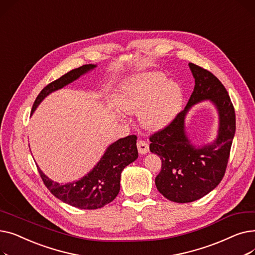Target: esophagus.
Returning a JSON list of instances; mask_svg holds the SVG:
<instances>
[{"instance_id":"34e87169","label":"esophagus","mask_w":255,"mask_h":255,"mask_svg":"<svg viewBox=\"0 0 255 255\" xmlns=\"http://www.w3.org/2000/svg\"><path fill=\"white\" fill-rule=\"evenodd\" d=\"M137 150H138L139 154H141V155H144L146 153H149V151H150L149 144L146 143L145 141H143V140H138L137 141Z\"/></svg>"}]
</instances>
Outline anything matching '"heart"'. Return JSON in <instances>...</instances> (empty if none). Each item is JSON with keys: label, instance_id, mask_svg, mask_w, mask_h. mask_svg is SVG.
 <instances>
[{"label": "heart", "instance_id": "heart-1", "mask_svg": "<svg viewBox=\"0 0 255 255\" xmlns=\"http://www.w3.org/2000/svg\"><path fill=\"white\" fill-rule=\"evenodd\" d=\"M183 100L180 85L160 72L130 76L115 94L120 109L128 114L138 113L140 125L149 131H159L168 126L180 113Z\"/></svg>", "mask_w": 255, "mask_h": 255}]
</instances>
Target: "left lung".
<instances>
[{"mask_svg": "<svg viewBox=\"0 0 255 255\" xmlns=\"http://www.w3.org/2000/svg\"><path fill=\"white\" fill-rule=\"evenodd\" d=\"M195 86L183 112L163 130L150 137V151L161 159L155 179L158 191L175 203H191L215 189L221 182L236 132V115L231 98L220 80L210 71L189 63ZM209 101L219 114L217 138L194 146L186 135L184 120L197 103Z\"/></svg>", "mask_w": 255, "mask_h": 255, "instance_id": "left-lung-1", "label": "left lung"}]
</instances>
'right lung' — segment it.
I'll return each instance as SVG.
<instances>
[{
  "label": "right lung",
  "mask_w": 255,
  "mask_h": 255,
  "mask_svg": "<svg viewBox=\"0 0 255 255\" xmlns=\"http://www.w3.org/2000/svg\"><path fill=\"white\" fill-rule=\"evenodd\" d=\"M96 67L97 65L94 64L84 65L47 85L37 96L32 114L49 94L73 83ZM136 139L135 135H128L110 144L97 164L78 181L66 184L53 182L44 175L38 165L37 167L47 189L63 203L78 209H99L113 202L119 194L121 173L127 165L135 161L138 157Z\"/></svg>",
  "instance_id": "right-lung-1"
}]
</instances>
